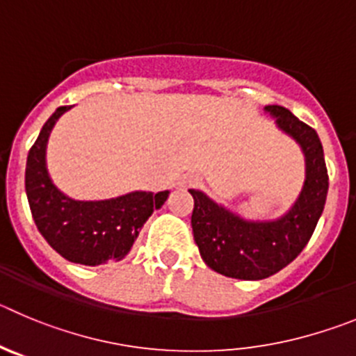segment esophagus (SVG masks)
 <instances>
[{"instance_id": "obj_1", "label": "esophagus", "mask_w": 356, "mask_h": 356, "mask_svg": "<svg viewBox=\"0 0 356 356\" xmlns=\"http://www.w3.org/2000/svg\"><path fill=\"white\" fill-rule=\"evenodd\" d=\"M181 184H184L185 187H188V185H195V184H197V180H195V178H192V176H191V178H184V181H181Z\"/></svg>"}]
</instances>
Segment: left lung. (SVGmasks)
<instances>
[{"mask_svg":"<svg viewBox=\"0 0 356 356\" xmlns=\"http://www.w3.org/2000/svg\"><path fill=\"white\" fill-rule=\"evenodd\" d=\"M277 125L305 153V184L295 207L273 222H247L200 191L194 197L192 233L203 261L220 275L259 280L288 266L311 240L325 208L328 172L318 134L282 106H266Z\"/></svg>","mask_w":356,"mask_h":356,"instance_id":"left-lung-1","label":"left lung"}]
</instances>
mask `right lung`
Wrapping results in <instances>:
<instances>
[{
    "label": "right lung",
    "instance_id": "right-lung-1",
    "mask_svg": "<svg viewBox=\"0 0 356 356\" xmlns=\"http://www.w3.org/2000/svg\"><path fill=\"white\" fill-rule=\"evenodd\" d=\"M70 106L52 113L31 146L26 162V194L42 236L72 263L95 266L123 259L149 215L169 192H132L109 201H74L61 194L45 169V145L56 120Z\"/></svg>",
    "mask_w": 356,
    "mask_h": 356
}]
</instances>
